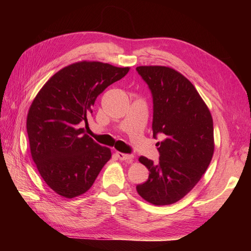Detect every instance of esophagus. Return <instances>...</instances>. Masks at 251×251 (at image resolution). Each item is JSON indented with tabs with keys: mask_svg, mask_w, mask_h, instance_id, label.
I'll return each instance as SVG.
<instances>
[{
	"mask_svg": "<svg viewBox=\"0 0 251 251\" xmlns=\"http://www.w3.org/2000/svg\"><path fill=\"white\" fill-rule=\"evenodd\" d=\"M116 155L119 157L121 161H125L127 163H131L132 159H134V155L132 154H126V153H122V152H116Z\"/></svg>",
	"mask_w": 251,
	"mask_h": 251,
	"instance_id": "esophagus-1",
	"label": "esophagus"
}]
</instances>
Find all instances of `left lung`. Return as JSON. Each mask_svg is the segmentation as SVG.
<instances>
[{
  "mask_svg": "<svg viewBox=\"0 0 251 251\" xmlns=\"http://www.w3.org/2000/svg\"><path fill=\"white\" fill-rule=\"evenodd\" d=\"M136 70L152 95L153 137H165L156 143L157 163L139 158L150 174L136 189L153 205H170L188 194L209 166L215 149L212 117L193 84L182 74L159 66Z\"/></svg>",
  "mask_w": 251,
  "mask_h": 251,
  "instance_id": "left-lung-1",
  "label": "left lung"
}]
</instances>
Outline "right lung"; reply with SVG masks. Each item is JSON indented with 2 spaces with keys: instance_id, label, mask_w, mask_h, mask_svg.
Returning <instances> with one entry per match:
<instances>
[{
  "instance_id": "right-lung-1",
  "label": "right lung",
  "mask_w": 251,
  "mask_h": 251,
  "mask_svg": "<svg viewBox=\"0 0 251 251\" xmlns=\"http://www.w3.org/2000/svg\"><path fill=\"white\" fill-rule=\"evenodd\" d=\"M129 68L82 61L61 69L36 95L28 119L31 155L42 178L57 194L72 199L90 189L111 150L84 132L98 96Z\"/></svg>"
}]
</instances>
